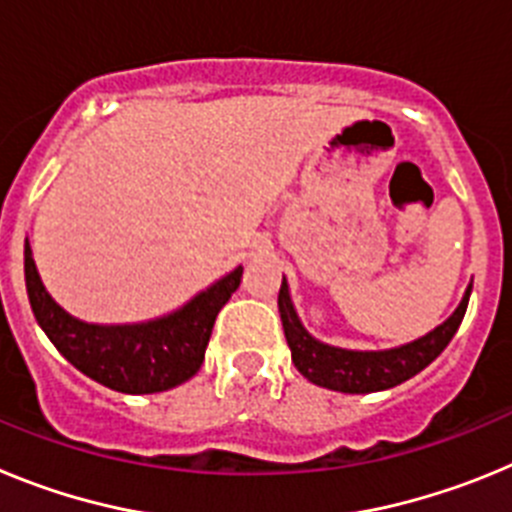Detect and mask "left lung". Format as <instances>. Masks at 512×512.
I'll list each match as a JSON object with an SVG mask.
<instances>
[{
  "label": "left lung",
  "instance_id": "8db88e82",
  "mask_svg": "<svg viewBox=\"0 0 512 512\" xmlns=\"http://www.w3.org/2000/svg\"><path fill=\"white\" fill-rule=\"evenodd\" d=\"M472 287H467L461 297L459 307L454 310L446 323L425 333L423 338L405 346L387 348V351H351V348L328 346V343L312 338L305 330L302 320L297 318V310L289 297L287 279H282L279 289V315H282L284 336H287L292 361L297 372L312 384L325 387V390L346 392V395H366V392H382L408 382L425 366L431 364L443 348L449 346L454 333L459 330L464 312H467Z\"/></svg>",
  "mask_w": 512,
  "mask_h": 512
}]
</instances>
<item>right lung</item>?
I'll return each instance as SVG.
<instances>
[{"instance_id": "obj_1", "label": "right lung", "mask_w": 512, "mask_h": 512, "mask_svg": "<svg viewBox=\"0 0 512 512\" xmlns=\"http://www.w3.org/2000/svg\"><path fill=\"white\" fill-rule=\"evenodd\" d=\"M243 277V266L164 318L133 325H94L71 318L48 292L25 241V287L40 328L63 359L125 395H151L187 382L200 372L217 312L223 310Z\"/></svg>"}]
</instances>
